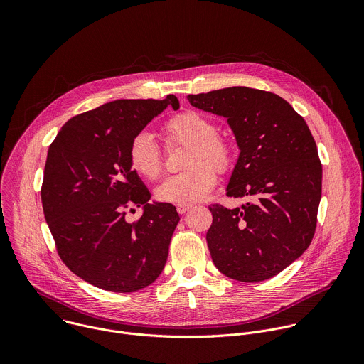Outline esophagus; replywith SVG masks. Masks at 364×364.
I'll list each match as a JSON object with an SVG mask.
<instances>
[{"label": "esophagus", "mask_w": 364, "mask_h": 364, "mask_svg": "<svg viewBox=\"0 0 364 364\" xmlns=\"http://www.w3.org/2000/svg\"><path fill=\"white\" fill-rule=\"evenodd\" d=\"M193 204H177V212L180 215H186L187 212H190L193 209Z\"/></svg>", "instance_id": "esophagus-1"}]
</instances>
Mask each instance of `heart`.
<instances>
[{
  "mask_svg": "<svg viewBox=\"0 0 364 364\" xmlns=\"http://www.w3.org/2000/svg\"><path fill=\"white\" fill-rule=\"evenodd\" d=\"M168 144H188L184 167L188 170L164 178L155 188V197L164 203L188 204L209 194L218 183V171H226L232 164V148L229 142L218 135V127L203 114L186 111L166 124ZM132 170L146 180L161 174V149L146 131L138 132L128 151Z\"/></svg>",
  "mask_w": 364,
  "mask_h": 364,
  "instance_id": "obj_1",
  "label": "heart"
}]
</instances>
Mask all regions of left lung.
<instances>
[{
  "instance_id": "obj_1",
  "label": "left lung",
  "mask_w": 364,
  "mask_h": 364,
  "mask_svg": "<svg viewBox=\"0 0 364 364\" xmlns=\"http://www.w3.org/2000/svg\"><path fill=\"white\" fill-rule=\"evenodd\" d=\"M187 99L228 119L240 152L226 194L250 198L236 209L209 207L213 264L240 282L269 279L313 240L323 181L316 141L304 118L271 92L233 86Z\"/></svg>"
}]
</instances>
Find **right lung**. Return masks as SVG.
Returning a JSON list of instances; mask_svg holds the SVG:
<instances>
[{
	"mask_svg": "<svg viewBox=\"0 0 364 364\" xmlns=\"http://www.w3.org/2000/svg\"><path fill=\"white\" fill-rule=\"evenodd\" d=\"M178 99H119L69 119L51 142L41 186L43 212L65 265L111 292H135L163 272L180 220L170 203L152 201L132 170V138ZM143 207L131 224L126 209Z\"/></svg>",
	"mask_w": 364,
	"mask_h": 364,
	"instance_id": "right-lung-1",
	"label": "right lung"
}]
</instances>
